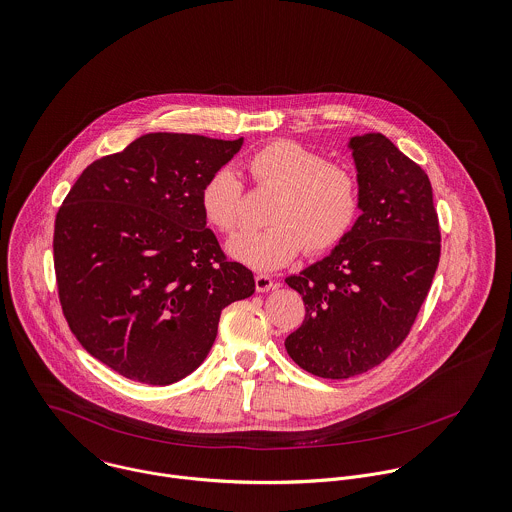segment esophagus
Segmentation results:
<instances>
[{"label": "esophagus", "instance_id": "34e87169", "mask_svg": "<svg viewBox=\"0 0 512 512\" xmlns=\"http://www.w3.org/2000/svg\"><path fill=\"white\" fill-rule=\"evenodd\" d=\"M255 287L259 293H269L271 289H275V279L271 275H257L255 277Z\"/></svg>", "mask_w": 512, "mask_h": 512}]
</instances>
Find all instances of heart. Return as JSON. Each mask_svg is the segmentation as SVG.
Returning a JSON list of instances; mask_svg holds the SVG:
<instances>
[{
    "mask_svg": "<svg viewBox=\"0 0 512 512\" xmlns=\"http://www.w3.org/2000/svg\"><path fill=\"white\" fill-rule=\"evenodd\" d=\"M245 172L257 188L277 190L261 229L235 233L225 249L235 261L273 271L291 263L303 249L324 253L346 239L360 215V182L352 168L326 162L316 150L275 140L245 160ZM200 205L209 225L231 233L241 221L243 182L231 168L215 170L202 186Z\"/></svg>",
    "mask_w": 512,
    "mask_h": 512,
    "instance_id": "heart-1",
    "label": "heart"
}]
</instances>
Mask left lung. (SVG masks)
I'll use <instances>...</instances> for the list:
<instances>
[{
  "label": "left lung",
  "mask_w": 512,
  "mask_h": 512,
  "mask_svg": "<svg viewBox=\"0 0 512 512\" xmlns=\"http://www.w3.org/2000/svg\"><path fill=\"white\" fill-rule=\"evenodd\" d=\"M348 150L362 213L324 259L285 279L307 308L285 348L330 380L372 370L406 340L441 253L427 174L380 132L352 136Z\"/></svg>",
  "instance_id": "1"
}]
</instances>
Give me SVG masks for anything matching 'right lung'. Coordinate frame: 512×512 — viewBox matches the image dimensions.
Wrapping results in <instances>:
<instances>
[{
	"instance_id": "obj_1",
	"label": "right lung",
	"mask_w": 512,
	"mask_h": 512,
	"mask_svg": "<svg viewBox=\"0 0 512 512\" xmlns=\"http://www.w3.org/2000/svg\"><path fill=\"white\" fill-rule=\"evenodd\" d=\"M243 138L150 132L93 162L55 219L63 314L120 376L168 386L209 354L221 310L255 293L205 227L200 192Z\"/></svg>"
}]
</instances>
